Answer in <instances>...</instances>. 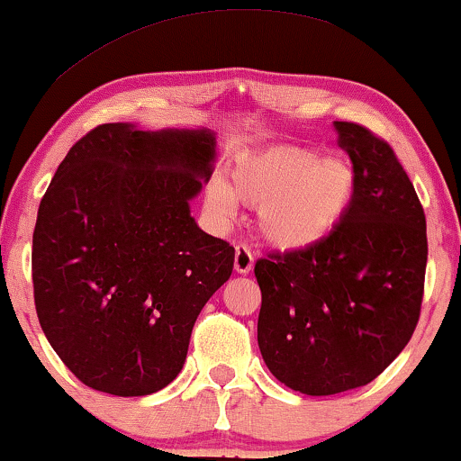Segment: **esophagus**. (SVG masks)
<instances>
[{
  "label": "esophagus",
  "mask_w": 461,
  "mask_h": 461,
  "mask_svg": "<svg viewBox=\"0 0 461 461\" xmlns=\"http://www.w3.org/2000/svg\"><path fill=\"white\" fill-rule=\"evenodd\" d=\"M254 267V254L246 243H240L235 248V272L237 274H250Z\"/></svg>",
  "instance_id": "1"
}]
</instances>
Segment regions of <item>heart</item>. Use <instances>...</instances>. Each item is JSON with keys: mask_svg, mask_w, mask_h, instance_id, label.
<instances>
[{"mask_svg": "<svg viewBox=\"0 0 461 461\" xmlns=\"http://www.w3.org/2000/svg\"><path fill=\"white\" fill-rule=\"evenodd\" d=\"M358 175L339 150L319 155L315 146L274 144L237 159L232 185L213 176L207 207L226 221L237 204H257V226L272 246L300 250L315 246L345 218L356 196Z\"/></svg>", "mask_w": 461, "mask_h": 461, "instance_id": "heart-1", "label": "heart"}]
</instances>
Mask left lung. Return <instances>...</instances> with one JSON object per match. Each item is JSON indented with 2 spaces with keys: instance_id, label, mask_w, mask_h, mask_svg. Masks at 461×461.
I'll return each instance as SVG.
<instances>
[{
  "instance_id": "8db88e82",
  "label": "left lung",
  "mask_w": 461,
  "mask_h": 461,
  "mask_svg": "<svg viewBox=\"0 0 461 461\" xmlns=\"http://www.w3.org/2000/svg\"><path fill=\"white\" fill-rule=\"evenodd\" d=\"M334 131L358 175L349 211L315 246L254 265L265 365L311 397L365 386L402 354L427 267L423 207L391 146L354 122Z\"/></svg>"
}]
</instances>
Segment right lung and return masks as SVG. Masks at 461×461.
Masks as SVG:
<instances>
[{"instance_id":"right-lung-1","label":"right lung","mask_w":461,"mask_h":461,"mask_svg":"<svg viewBox=\"0 0 461 461\" xmlns=\"http://www.w3.org/2000/svg\"><path fill=\"white\" fill-rule=\"evenodd\" d=\"M215 159L211 129L107 122L58 166L32 241L34 302L86 386L144 397L181 373L194 323L235 263L189 207Z\"/></svg>"}]
</instances>
